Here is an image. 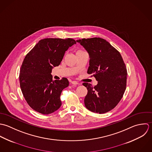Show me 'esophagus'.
Instances as JSON below:
<instances>
[{
	"mask_svg": "<svg viewBox=\"0 0 152 152\" xmlns=\"http://www.w3.org/2000/svg\"><path fill=\"white\" fill-rule=\"evenodd\" d=\"M71 83H72V85H80V83H78V82H76V81H72Z\"/></svg>",
	"mask_w": 152,
	"mask_h": 152,
	"instance_id": "obj_1",
	"label": "esophagus"
}]
</instances>
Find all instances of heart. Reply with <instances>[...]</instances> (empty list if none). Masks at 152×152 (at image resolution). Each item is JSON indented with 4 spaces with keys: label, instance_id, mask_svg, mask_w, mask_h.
<instances>
[{
    "label": "heart",
    "instance_id": "heart-1",
    "mask_svg": "<svg viewBox=\"0 0 152 152\" xmlns=\"http://www.w3.org/2000/svg\"><path fill=\"white\" fill-rule=\"evenodd\" d=\"M85 51H83V50H81V49H79V50H77V51H76V54H77V53H82V52H84Z\"/></svg>",
    "mask_w": 152,
    "mask_h": 152
}]
</instances>
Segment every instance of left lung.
Instances as JSON below:
<instances>
[{
	"instance_id": "8db88e82",
	"label": "left lung",
	"mask_w": 152,
	"mask_h": 152,
	"mask_svg": "<svg viewBox=\"0 0 152 152\" xmlns=\"http://www.w3.org/2000/svg\"><path fill=\"white\" fill-rule=\"evenodd\" d=\"M76 42L88 52V73L93 74L98 82L94 87L88 83H83L88 89L85 105L94 113L108 112L117 106L126 88L127 72L121 55L102 38H84Z\"/></svg>"
}]
</instances>
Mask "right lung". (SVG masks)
<instances>
[{"mask_svg":"<svg viewBox=\"0 0 152 152\" xmlns=\"http://www.w3.org/2000/svg\"><path fill=\"white\" fill-rule=\"evenodd\" d=\"M76 43L70 38H46L26 55L20 70V86L34 110L49 115L61 107V93L69 86V81L66 77L53 81L52 69L61 64L65 52Z\"/></svg>","mask_w":152,"mask_h":152,"instance_id":"obj_1","label":"right lung"}]
</instances>
